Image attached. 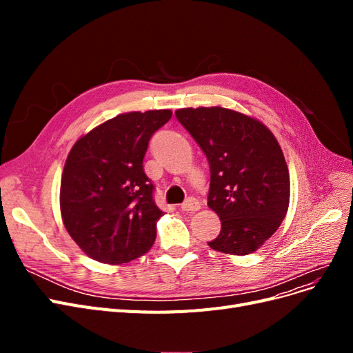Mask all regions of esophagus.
<instances>
[{"instance_id": "esophagus-1", "label": "esophagus", "mask_w": 353, "mask_h": 353, "mask_svg": "<svg viewBox=\"0 0 353 353\" xmlns=\"http://www.w3.org/2000/svg\"><path fill=\"white\" fill-rule=\"evenodd\" d=\"M181 209L184 212H196L200 209V201L194 197H190L183 203V205H181Z\"/></svg>"}]
</instances>
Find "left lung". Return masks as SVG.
Instances as JSON below:
<instances>
[{"mask_svg": "<svg viewBox=\"0 0 353 353\" xmlns=\"http://www.w3.org/2000/svg\"><path fill=\"white\" fill-rule=\"evenodd\" d=\"M175 114L209 162L208 206L219 216L221 232L208 244L239 256L258 250L281 225L290 201V175L276 138L262 122L219 105Z\"/></svg>", "mask_w": 353, "mask_h": 353, "instance_id": "1", "label": "left lung"}]
</instances>
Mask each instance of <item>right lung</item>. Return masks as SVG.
<instances>
[{"instance_id": "right-lung-1", "label": "right lung", "mask_w": 353, "mask_h": 353, "mask_svg": "<svg viewBox=\"0 0 353 353\" xmlns=\"http://www.w3.org/2000/svg\"><path fill=\"white\" fill-rule=\"evenodd\" d=\"M170 116V110L117 114L73 144L61 175V219L94 261L126 263L153 245L163 212L153 200L143 159Z\"/></svg>"}]
</instances>
